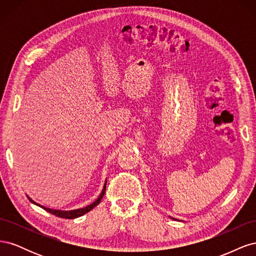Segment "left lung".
<instances>
[{
  "label": "left lung",
  "mask_w": 256,
  "mask_h": 256,
  "mask_svg": "<svg viewBox=\"0 0 256 256\" xmlns=\"http://www.w3.org/2000/svg\"><path fill=\"white\" fill-rule=\"evenodd\" d=\"M174 220H176V219H174Z\"/></svg>",
  "instance_id": "obj_1"
}]
</instances>
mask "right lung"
Segmentation results:
<instances>
[{"mask_svg": "<svg viewBox=\"0 0 256 256\" xmlns=\"http://www.w3.org/2000/svg\"><path fill=\"white\" fill-rule=\"evenodd\" d=\"M106 182H104V186L102 193H100V196H98V198L95 200V202H92L90 205H88V206H86V207L79 208V209H74V210H58V209L48 208V207H44V206H42V205H40V204H38V203L34 202V200H33L32 198H30L28 196V200H30V202H32L33 204L42 207V209H44L46 212H50V214H54V216H60V218H64V219H74V218H78V216H81L85 214L86 212H90L92 208L96 207L100 202H102V198H104V193H106Z\"/></svg>", "mask_w": 256, "mask_h": 256, "instance_id": "right-lung-1", "label": "right lung"}]
</instances>
